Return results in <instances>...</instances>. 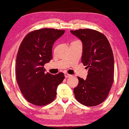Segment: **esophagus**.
Instances as JSON below:
<instances>
[{
    "mask_svg": "<svg viewBox=\"0 0 129 129\" xmlns=\"http://www.w3.org/2000/svg\"><path fill=\"white\" fill-rule=\"evenodd\" d=\"M72 76V75H69V74H68V73H65V77H66V78H70V77H71Z\"/></svg>",
    "mask_w": 129,
    "mask_h": 129,
    "instance_id": "esophagus-1",
    "label": "esophagus"
}]
</instances>
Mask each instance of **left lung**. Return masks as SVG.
Returning a JSON list of instances; mask_svg holds the SVG:
<instances>
[{
	"mask_svg": "<svg viewBox=\"0 0 129 129\" xmlns=\"http://www.w3.org/2000/svg\"><path fill=\"white\" fill-rule=\"evenodd\" d=\"M70 32L82 43L81 62L88 69L86 79L78 77L75 98L84 106H98L107 98L113 82L114 57L110 43L103 34L93 29Z\"/></svg>",
	"mask_w": 129,
	"mask_h": 129,
	"instance_id": "obj_1",
	"label": "left lung"
}]
</instances>
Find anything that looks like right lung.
<instances>
[{
    "instance_id": "obj_1",
    "label": "right lung",
    "mask_w": 129,
    "mask_h": 129,
    "mask_svg": "<svg viewBox=\"0 0 129 129\" xmlns=\"http://www.w3.org/2000/svg\"><path fill=\"white\" fill-rule=\"evenodd\" d=\"M65 30L42 28L29 33L19 47L16 75L20 91L29 103L38 106L54 101L57 86L64 79L63 73H45L44 66L53 57L52 47Z\"/></svg>"
}]
</instances>
